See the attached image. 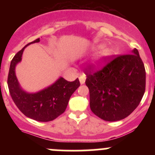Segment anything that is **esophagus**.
Instances as JSON below:
<instances>
[{"instance_id":"1","label":"esophagus","mask_w":155,"mask_h":155,"mask_svg":"<svg viewBox=\"0 0 155 155\" xmlns=\"http://www.w3.org/2000/svg\"><path fill=\"white\" fill-rule=\"evenodd\" d=\"M85 80H86V76H85V75H84V74L80 75V77H79V81H80L81 84H84V82H85Z\"/></svg>"}]
</instances>
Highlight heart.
<instances>
[{
	"mask_svg": "<svg viewBox=\"0 0 155 155\" xmlns=\"http://www.w3.org/2000/svg\"><path fill=\"white\" fill-rule=\"evenodd\" d=\"M108 53H109V50H105V51L102 53V55H107Z\"/></svg>",
	"mask_w": 155,
	"mask_h": 155,
	"instance_id": "obj_1",
	"label": "heart"
}]
</instances>
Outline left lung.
<instances>
[{
    "label": "left lung",
    "mask_w": 155,
    "mask_h": 155,
    "mask_svg": "<svg viewBox=\"0 0 155 155\" xmlns=\"http://www.w3.org/2000/svg\"><path fill=\"white\" fill-rule=\"evenodd\" d=\"M107 64L94 71H84L92 113L105 121L121 120L130 115L145 91L146 72L137 49L130 54L104 57Z\"/></svg>",
    "instance_id": "1"
}]
</instances>
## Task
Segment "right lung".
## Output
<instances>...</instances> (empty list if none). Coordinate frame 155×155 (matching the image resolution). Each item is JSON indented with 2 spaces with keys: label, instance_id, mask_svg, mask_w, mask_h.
Returning <instances> with one entry per match:
<instances>
[{
  "label": "right lung",
  "instance_id": "right-lung-1",
  "mask_svg": "<svg viewBox=\"0 0 155 155\" xmlns=\"http://www.w3.org/2000/svg\"><path fill=\"white\" fill-rule=\"evenodd\" d=\"M39 42V39H37L29 42L13 57L8 73V85L14 102L25 116L36 121L49 122L64 113L70 98L80 86V82L78 78L71 82L60 78L54 84L39 92L27 93L23 91L16 78L15 67L21 61L25 48Z\"/></svg>",
  "mask_w": 155,
  "mask_h": 155
}]
</instances>
